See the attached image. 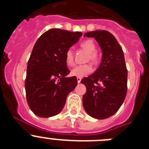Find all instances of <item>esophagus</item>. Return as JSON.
Segmentation results:
<instances>
[{
	"label": "esophagus",
	"mask_w": 149,
	"mask_h": 149,
	"mask_svg": "<svg viewBox=\"0 0 149 149\" xmlns=\"http://www.w3.org/2000/svg\"><path fill=\"white\" fill-rule=\"evenodd\" d=\"M77 83H78V84H80L81 81V77H77Z\"/></svg>",
	"instance_id": "esophagus-1"
}]
</instances>
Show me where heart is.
<instances>
[{
  "label": "heart",
  "instance_id": "1",
  "mask_svg": "<svg viewBox=\"0 0 149 149\" xmlns=\"http://www.w3.org/2000/svg\"><path fill=\"white\" fill-rule=\"evenodd\" d=\"M81 47L89 53L87 60H90L94 64H97L99 61V56L96 52V45L95 42L91 39L84 41L81 42ZM65 62L68 65H72L74 64V53L72 49H68L65 54ZM93 71V68L90 64H84L74 67L71 70V75L77 77H83L90 74Z\"/></svg>",
  "mask_w": 149,
  "mask_h": 149
}]
</instances>
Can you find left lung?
<instances>
[{"label": "left lung", "mask_w": 149, "mask_h": 149, "mask_svg": "<svg viewBox=\"0 0 149 149\" xmlns=\"http://www.w3.org/2000/svg\"><path fill=\"white\" fill-rule=\"evenodd\" d=\"M84 36L95 38L102 51L99 67L82 79L86 87L83 96L84 110L95 119H107L116 113L127 94V70L123 51L114 36L107 30H95Z\"/></svg>", "instance_id": "left-lung-1"}]
</instances>
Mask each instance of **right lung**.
Returning a JSON list of instances; mask_svg holds the SVG:
<instances>
[{"mask_svg": "<svg viewBox=\"0 0 149 149\" xmlns=\"http://www.w3.org/2000/svg\"><path fill=\"white\" fill-rule=\"evenodd\" d=\"M82 36L81 32L51 29L38 39L27 63L26 98L35 115L47 118L59 114L67 95L77 84L76 77H67L65 54Z\"/></svg>", "mask_w": 149, "mask_h": 149, "instance_id": "obj_1", "label": "right lung"}]
</instances>
